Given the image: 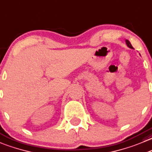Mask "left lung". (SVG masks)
<instances>
[{"mask_svg":"<svg viewBox=\"0 0 152 152\" xmlns=\"http://www.w3.org/2000/svg\"><path fill=\"white\" fill-rule=\"evenodd\" d=\"M126 45H127V46L129 47V48H132V49H134V48H133V47L132 46V45H131L130 42H129V40H126Z\"/></svg>","mask_w":152,"mask_h":152,"instance_id":"8db88e82","label":"left lung"}]
</instances>
